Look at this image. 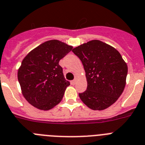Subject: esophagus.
<instances>
[{
  "mask_svg": "<svg viewBox=\"0 0 145 145\" xmlns=\"http://www.w3.org/2000/svg\"><path fill=\"white\" fill-rule=\"evenodd\" d=\"M76 82V79H74V80H72L71 82V83L72 84V85H75V83Z\"/></svg>",
  "mask_w": 145,
  "mask_h": 145,
  "instance_id": "34e87169",
  "label": "esophagus"
}]
</instances>
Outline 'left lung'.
I'll use <instances>...</instances> for the list:
<instances>
[{
	"label": "left lung",
	"mask_w": 145,
	"mask_h": 145,
	"mask_svg": "<svg viewBox=\"0 0 145 145\" xmlns=\"http://www.w3.org/2000/svg\"><path fill=\"white\" fill-rule=\"evenodd\" d=\"M72 52L82 61L87 90L79 93L85 105L102 110L114 104L125 89L127 65L117 50L98 40L74 48Z\"/></svg>",
	"instance_id": "1"
}]
</instances>
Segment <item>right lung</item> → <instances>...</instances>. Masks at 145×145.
<instances>
[{"instance_id":"add662e5","label":"right lung","mask_w":145,"mask_h":145,"mask_svg":"<svg viewBox=\"0 0 145 145\" xmlns=\"http://www.w3.org/2000/svg\"><path fill=\"white\" fill-rule=\"evenodd\" d=\"M73 48L65 42L52 40L43 42L25 56L18 69L22 94L37 109L48 110L59 104L66 88L59 60Z\"/></svg>"}]
</instances>
